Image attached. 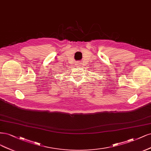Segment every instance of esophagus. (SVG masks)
I'll return each instance as SVG.
<instances>
[{"mask_svg": "<svg viewBox=\"0 0 151 151\" xmlns=\"http://www.w3.org/2000/svg\"><path fill=\"white\" fill-rule=\"evenodd\" d=\"M76 65L78 66H81V62H78L76 63Z\"/></svg>", "mask_w": 151, "mask_h": 151, "instance_id": "obj_1", "label": "esophagus"}]
</instances>
